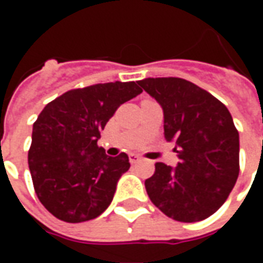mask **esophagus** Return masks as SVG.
Returning <instances> with one entry per match:
<instances>
[{
	"label": "esophagus",
	"instance_id": "1",
	"mask_svg": "<svg viewBox=\"0 0 263 263\" xmlns=\"http://www.w3.org/2000/svg\"><path fill=\"white\" fill-rule=\"evenodd\" d=\"M129 162H131L132 165H135L138 162H141V156H138V155H129Z\"/></svg>",
	"mask_w": 263,
	"mask_h": 263
}]
</instances>
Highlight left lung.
Wrapping results in <instances>:
<instances>
[{"label": "left lung", "instance_id": "left-lung-1", "mask_svg": "<svg viewBox=\"0 0 263 263\" xmlns=\"http://www.w3.org/2000/svg\"><path fill=\"white\" fill-rule=\"evenodd\" d=\"M160 104L165 139L176 143V167L162 162L145 180L151 201L173 220L196 222L214 214L239 173V135L230 111L209 91L179 77L138 81Z\"/></svg>", "mask_w": 263, "mask_h": 263}]
</instances>
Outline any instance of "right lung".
<instances>
[{"mask_svg":"<svg viewBox=\"0 0 263 263\" xmlns=\"http://www.w3.org/2000/svg\"><path fill=\"white\" fill-rule=\"evenodd\" d=\"M142 92L135 81L74 88L54 98L33 124L28 152L35 193L50 214L83 222L105 211L129 169L128 155H105L100 132L121 104Z\"/></svg>","mask_w":263,"mask_h":263,"instance_id":"1","label":"right lung"}]
</instances>
